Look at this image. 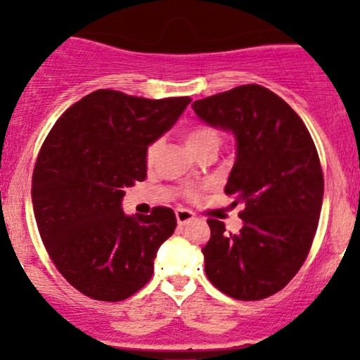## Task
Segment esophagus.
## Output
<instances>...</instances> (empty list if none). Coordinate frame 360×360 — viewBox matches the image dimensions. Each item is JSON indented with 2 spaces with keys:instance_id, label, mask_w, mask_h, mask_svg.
<instances>
[{
  "instance_id": "34e87169",
  "label": "esophagus",
  "mask_w": 360,
  "mask_h": 360,
  "mask_svg": "<svg viewBox=\"0 0 360 360\" xmlns=\"http://www.w3.org/2000/svg\"><path fill=\"white\" fill-rule=\"evenodd\" d=\"M176 220L179 225H188L189 221L194 220V213L189 212V210L179 208V210H176Z\"/></svg>"
}]
</instances>
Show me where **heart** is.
Segmentation results:
<instances>
[{"label": "heart", "mask_w": 360, "mask_h": 360, "mask_svg": "<svg viewBox=\"0 0 360 360\" xmlns=\"http://www.w3.org/2000/svg\"><path fill=\"white\" fill-rule=\"evenodd\" d=\"M186 139V143H188V147L191 148V150L196 154V152H200L201 148L205 147H210V146H220V135H218L217 130H213V128L210 127H194L191 130L186 131L184 135ZM160 148V140H155V142H152L150 146L147 147L146 150V160L148 166H152L157 157V152H159ZM188 194L189 196H194L196 194V189H188Z\"/></svg>", "instance_id": "b5f03b06"}]
</instances>
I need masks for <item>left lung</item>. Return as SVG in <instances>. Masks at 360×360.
Returning <instances> with one entry per match:
<instances>
[{
  "instance_id": "left-lung-1",
  "label": "left lung",
  "mask_w": 360,
  "mask_h": 360,
  "mask_svg": "<svg viewBox=\"0 0 360 360\" xmlns=\"http://www.w3.org/2000/svg\"><path fill=\"white\" fill-rule=\"evenodd\" d=\"M193 110L237 140L225 193L245 206L237 233L208 220L205 272L235 300H264L295 278L311 249L323 203L316 147L295 110L259 84L198 100Z\"/></svg>"
}]
</instances>
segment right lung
<instances>
[{
	"mask_svg": "<svg viewBox=\"0 0 360 360\" xmlns=\"http://www.w3.org/2000/svg\"><path fill=\"white\" fill-rule=\"evenodd\" d=\"M191 98L128 96L98 89L74 103L45 139L32 177V203L52 262L82 295L122 301L154 274L157 250L176 214H125V188L147 176L146 150Z\"/></svg>",
	"mask_w": 360,
	"mask_h": 360,
	"instance_id": "1",
	"label": "right lung"
}]
</instances>
